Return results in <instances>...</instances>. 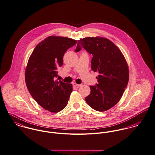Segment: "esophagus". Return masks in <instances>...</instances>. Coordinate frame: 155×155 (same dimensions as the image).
I'll return each mask as SVG.
<instances>
[{
    "label": "esophagus",
    "mask_w": 155,
    "mask_h": 155,
    "mask_svg": "<svg viewBox=\"0 0 155 155\" xmlns=\"http://www.w3.org/2000/svg\"><path fill=\"white\" fill-rule=\"evenodd\" d=\"M73 86H75V87H80V86H81V84H76V83H74Z\"/></svg>",
    "instance_id": "obj_1"
}]
</instances>
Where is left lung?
Instances as JSON below:
<instances>
[{
  "label": "left lung",
  "mask_w": 155,
  "mask_h": 155,
  "mask_svg": "<svg viewBox=\"0 0 155 155\" xmlns=\"http://www.w3.org/2000/svg\"><path fill=\"white\" fill-rule=\"evenodd\" d=\"M84 48L91 59V69L97 71L98 83L90 86L91 91L85 99L93 109L103 112L120 100L128 83L129 70L124 55L117 46L103 37H85L78 40L75 51Z\"/></svg>",
  "instance_id": "8db88e82"
}]
</instances>
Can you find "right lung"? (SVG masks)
Masks as SVG:
<instances>
[{
  "label": "right lung",
  "instance_id": "add662e5",
  "mask_svg": "<svg viewBox=\"0 0 155 155\" xmlns=\"http://www.w3.org/2000/svg\"><path fill=\"white\" fill-rule=\"evenodd\" d=\"M77 43L68 37L49 36L39 43L29 58L25 83L33 98L45 109L56 113L68 104L72 85L56 80L67 51Z\"/></svg>",
  "mask_w": 155,
  "mask_h": 155
}]
</instances>
